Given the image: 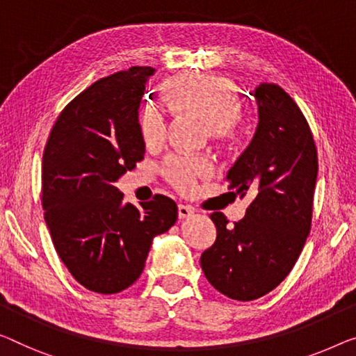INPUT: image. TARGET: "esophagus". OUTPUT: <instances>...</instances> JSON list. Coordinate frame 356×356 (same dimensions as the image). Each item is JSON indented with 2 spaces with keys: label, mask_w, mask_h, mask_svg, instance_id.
<instances>
[{
  "label": "esophagus",
  "mask_w": 356,
  "mask_h": 356,
  "mask_svg": "<svg viewBox=\"0 0 356 356\" xmlns=\"http://www.w3.org/2000/svg\"><path fill=\"white\" fill-rule=\"evenodd\" d=\"M177 211H179V219H188V217L193 214V209L188 208V206H185V204H179Z\"/></svg>",
  "instance_id": "34e87169"
}]
</instances>
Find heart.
<instances>
[{
	"instance_id": "b5f03b06",
	"label": "heart",
	"mask_w": 356,
	"mask_h": 356,
	"mask_svg": "<svg viewBox=\"0 0 356 356\" xmlns=\"http://www.w3.org/2000/svg\"><path fill=\"white\" fill-rule=\"evenodd\" d=\"M161 91L174 113L204 121L214 140L229 142L235 137L243 104L232 79L208 73H179L163 83ZM139 129L148 148L161 145L166 137L163 111L147 105L140 113ZM211 172L212 164L206 158H171L164 164V176L179 190H190L196 179Z\"/></svg>"
}]
</instances>
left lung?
<instances>
[{"instance_id": "left-lung-1", "label": "left lung", "mask_w": 356, "mask_h": 356, "mask_svg": "<svg viewBox=\"0 0 356 356\" xmlns=\"http://www.w3.org/2000/svg\"><path fill=\"white\" fill-rule=\"evenodd\" d=\"M254 99L256 132L227 172L233 193L252 201L233 225L212 212L217 236L200 259L209 283L243 302L268 294L293 270L310 233L318 174L314 136L289 94L262 83Z\"/></svg>"}]
</instances>
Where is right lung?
Wrapping results in <instances>:
<instances>
[{
  "label": "right lung",
  "mask_w": 356,
  "mask_h": 356,
  "mask_svg": "<svg viewBox=\"0 0 356 356\" xmlns=\"http://www.w3.org/2000/svg\"><path fill=\"white\" fill-rule=\"evenodd\" d=\"M156 70L131 67L99 79L63 108L42 155V209L68 272L94 293L116 294L144 272L153 238L177 220L164 195L124 203L115 184L144 160L139 107Z\"/></svg>",
  "instance_id": "obj_1"
}]
</instances>
